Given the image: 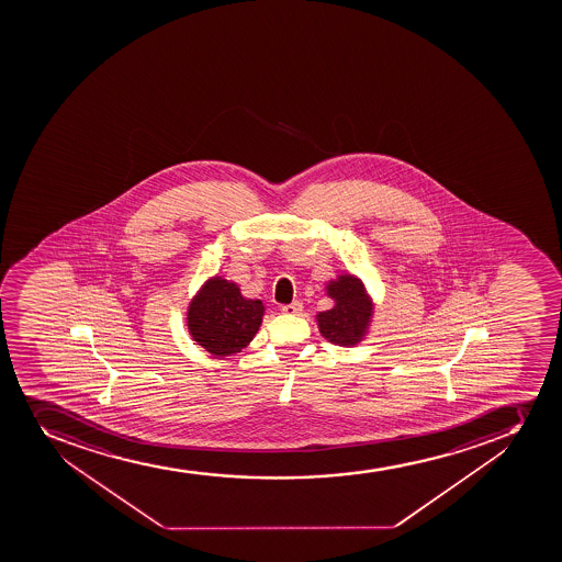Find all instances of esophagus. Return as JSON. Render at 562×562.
<instances>
[{
  "label": "esophagus",
  "instance_id": "1",
  "mask_svg": "<svg viewBox=\"0 0 562 562\" xmlns=\"http://www.w3.org/2000/svg\"><path fill=\"white\" fill-rule=\"evenodd\" d=\"M282 313H285V315H301L302 302L295 301L291 302V304H284V306H282Z\"/></svg>",
  "mask_w": 562,
  "mask_h": 562
}]
</instances>
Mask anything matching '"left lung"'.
Returning <instances> with one entry per match:
<instances>
[{
    "label": "left lung",
    "mask_w": 562,
    "mask_h": 562,
    "mask_svg": "<svg viewBox=\"0 0 562 562\" xmlns=\"http://www.w3.org/2000/svg\"><path fill=\"white\" fill-rule=\"evenodd\" d=\"M328 295L335 306L318 313V329L324 339L339 346H353L367 335L373 306L361 280L351 274H340L329 282Z\"/></svg>",
    "instance_id": "1"
}]
</instances>
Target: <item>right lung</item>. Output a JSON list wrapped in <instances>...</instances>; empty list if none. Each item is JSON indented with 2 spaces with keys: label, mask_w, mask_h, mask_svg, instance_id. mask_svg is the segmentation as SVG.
Instances as JSON below:
<instances>
[{
  "label": "right lung",
  "mask_w": 562,
  "mask_h": 562,
  "mask_svg": "<svg viewBox=\"0 0 562 562\" xmlns=\"http://www.w3.org/2000/svg\"><path fill=\"white\" fill-rule=\"evenodd\" d=\"M266 307L244 299L239 288L223 278H211L194 296L187 313L192 339L212 356L238 353L260 328Z\"/></svg>",
  "instance_id": "1"
}]
</instances>
